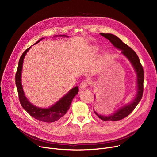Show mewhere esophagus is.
<instances>
[{
    "instance_id": "34e87169",
    "label": "esophagus",
    "mask_w": 157,
    "mask_h": 157,
    "mask_svg": "<svg viewBox=\"0 0 157 157\" xmlns=\"http://www.w3.org/2000/svg\"><path fill=\"white\" fill-rule=\"evenodd\" d=\"M87 86H88V82L86 81H83L81 82V83L80 86H79V88L81 90L85 89L87 87Z\"/></svg>"
}]
</instances>
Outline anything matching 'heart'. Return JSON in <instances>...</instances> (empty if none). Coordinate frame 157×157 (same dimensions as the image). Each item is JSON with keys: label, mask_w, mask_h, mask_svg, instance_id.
Instances as JSON below:
<instances>
[{"label": "heart", "mask_w": 157, "mask_h": 157, "mask_svg": "<svg viewBox=\"0 0 157 157\" xmlns=\"http://www.w3.org/2000/svg\"><path fill=\"white\" fill-rule=\"evenodd\" d=\"M97 50V48H96V47H93V48H92V52H96Z\"/></svg>", "instance_id": "obj_1"}]
</instances>
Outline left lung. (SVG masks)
Instances as JSON below:
<instances>
[{"mask_svg": "<svg viewBox=\"0 0 157 157\" xmlns=\"http://www.w3.org/2000/svg\"><path fill=\"white\" fill-rule=\"evenodd\" d=\"M100 34L105 38L108 39L115 48L120 49L121 51V53L124 55L130 61L137 74V90L136 97L132 102L121 107L120 109L115 111L111 115H109V116H103V115L98 114L95 111H94V113L97 116L102 120L105 121H118L123 119L127 117L128 115H129L134 111L137 105L140 101H141L143 94L144 70L136 53L131 48H130L124 43H123L120 39L111 34H104V33H101ZM94 97H95V95H94Z\"/></svg>", "mask_w": 157, "mask_h": 157, "instance_id": "1", "label": "left lung"}]
</instances>
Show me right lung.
I'll list each match as a JSON object with an SVG mask.
<instances>
[{"instance_id":"right-lung-1","label":"right lung","mask_w":157,"mask_h":157,"mask_svg":"<svg viewBox=\"0 0 157 157\" xmlns=\"http://www.w3.org/2000/svg\"><path fill=\"white\" fill-rule=\"evenodd\" d=\"M58 36H55V37ZM59 36H64L68 37V36L65 35H61ZM44 38H41L40 39H39L34 44H36L37 43L40 42ZM30 48L31 46L27 49L21 56L18 63L17 71H16L15 76L16 85L18 90L20 104L23 107V108L31 117H34L35 119L39 121L46 123H52L58 120H62L65 118L66 113H67V111L70 108V105L74 97L78 94L79 88L78 86L72 88L68 93L63 96L54 105L49 107L48 108H40L32 104L28 101L25 95L21 84V71L23 67V59Z\"/></svg>"}]
</instances>
